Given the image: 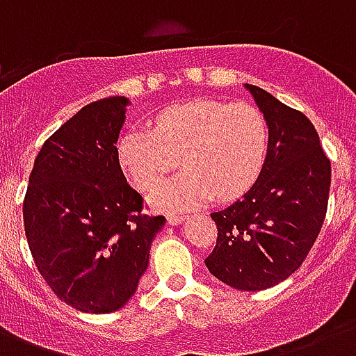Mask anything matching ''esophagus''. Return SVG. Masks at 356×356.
Here are the masks:
<instances>
[{
	"instance_id": "obj_1",
	"label": "esophagus",
	"mask_w": 356,
	"mask_h": 356,
	"mask_svg": "<svg viewBox=\"0 0 356 356\" xmlns=\"http://www.w3.org/2000/svg\"><path fill=\"white\" fill-rule=\"evenodd\" d=\"M184 214H181V212H172V214H168V223L170 225H179V223L183 222L184 220Z\"/></svg>"
}]
</instances>
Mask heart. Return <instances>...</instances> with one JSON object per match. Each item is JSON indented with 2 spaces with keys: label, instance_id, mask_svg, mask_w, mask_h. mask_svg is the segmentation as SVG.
I'll list each match as a JSON object with an SVG mask.
<instances>
[{
  "label": "heart",
  "instance_id": "obj_1",
  "mask_svg": "<svg viewBox=\"0 0 356 356\" xmlns=\"http://www.w3.org/2000/svg\"><path fill=\"white\" fill-rule=\"evenodd\" d=\"M270 145L264 114L251 103L194 99L164 108L155 129H131L118 161L134 186L153 190L183 156L184 172L153 194L161 211L192 209L216 195L234 201L253 188Z\"/></svg>",
  "mask_w": 356,
  "mask_h": 356
}]
</instances>
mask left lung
I'll return each mask as SVG.
<instances>
[{
	"mask_svg": "<svg viewBox=\"0 0 356 356\" xmlns=\"http://www.w3.org/2000/svg\"><path fill=\"white\" fill-rule=\"evenodd\" d=\"M245 86L268 122V156L253 188L211 214L218 238L205 264L229 286L254 292L284 281L307 259L327 214L331 161L303 113Z\"/></svg>",
	"mask_w": 356,
	"mask_h": 356,
	"instance_id": "1",
	"label": "left lung"
}]
</instances>
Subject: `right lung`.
I'll list each match as a JSON object with an SVG mask.
<instances>
[{"label": "right lung", "instance_id": "1", "mask_svg": "<svg viewBox=\"0 0 356 356\" xmlns=\"http://www.w3.org/2000/svg\"><path fill=\"white\" fill-rule=\"evenodd\" d=\"M127 99L88 103L38 151L24 197V229L36 270L81 312L122 309L147 270L166 223L144 212L118 161Z\"/></svg>", "mask_w": 356, "mask_h": 356}]
</instances>
